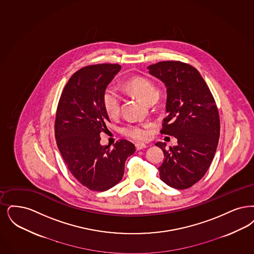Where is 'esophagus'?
Listing matches in <instances>:
<instances>
[{
	"mask_svg": "<svg viewBox=\"0 0 254 254\" xmlns=\"http://www.w3.org/2000/svg\"><path fill=\"white\" fill-rule=\"evenodd\" d=\"M135 146H136V149L137 150H142L143 148H146V144H144V143H136L135 144Z\"/></svg>",
	"mask_w": 254,
	"mask_h": 254,
	"instance_id": "1",
	"label": "esophagus"
}]
</instances>
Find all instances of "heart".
<instances>
[{"mask_svg": "<svg viewBox=\"0 0 254 254\" xmlns=\"http://www.w3.org/2000/svg\"><path fill=\"white\" fill-rule=\"evenodd\" d=\"M126 88L145 103L155 97L158 98L159 95V91L152 82L140 76L132 77L126 83ZM120 103L121 97L115 89L112 87L107 88L103 95V104L107 113L111 116L117 115L120 111ZM151 123L129 125L125 128V133L134 140L146 141L151 136Z\"/></svg>", "mask_w": 254, "mask_h": 254, "instance_id": "1", "label": "heart"}]
</instances>
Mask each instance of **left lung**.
Returning a JSON list of instances; mask_svg holds the SVG:
<instances>
[{"mask_svg":"<svg viewBox=\"0 0 254 254\" xmlns=\"http://www.w3.org/2000/svg\"><path fill=\"white\" fill-rule=\"evenodd\" d=\"M163 82L167 99L161 133L174 136L178 144L166 149L159 167L163 183L175 189H187L201 180L216 151L220 121L218 111L206 82L195 68L181 61H162L147 67Z\"/></svg>","mask_w":254,"mask_h":254,"instance_id":"left-lung-1","label":"left lung"}]
</instances>
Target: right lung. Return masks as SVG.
I'll return each instance as SVG.
<instances>
[{
	"instance_id": "add662e5",
	"label": "right lung",
	"mask_w": 254,
	"mask_h": 254,
	"mask_svg": "<svg viewBox=\"0 0 254 254\" xmlns=\"http://www.w3.org/2000/svg\"><path fill=\"white\" fill-rule=\"evenodd\" d=\"M120 70L118 64L82 68L67 82L58 106V147L72 176L92 191H107L120 183L126 160L136 151L127 140L116 142L113 148L100 143V134L110 122L103 104L104 91Z\"/></svg>"
}]
</instances>
